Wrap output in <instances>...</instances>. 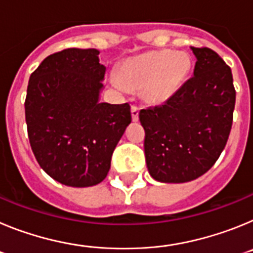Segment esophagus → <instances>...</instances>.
Here are the masks:
<instances>
[{"mask_svg":"<svg viewBox=\"0 0 253 253\" xmlns=\"http://www.w3.org/2000/svg\"><path fill=\"white\" fill-rule=\"evenodd\" d=\"M131 119H133V122L139 120V107L135 106V105L131 106Z\"/></svg>","mask_w":253,"mask_h":253,"instance_id":"1","label":"esophagus"}]
</instances>
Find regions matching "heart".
Wrapping results in <instances>:
<instances>
[{
	"mask_svg": "<svg viewBox=\"0 0 253 253\" xmlns=\"http://www.w3.org/2000/svg\"><path fill=\"white\" fill-rule=\"evenodd\" d=\"M190 68L185 53L171 50L149 51L128 58L113 84L120 88H140L147 101L165 102L175 95Z\"/></svg>",
	"mask_w": 253,
	"mask_h": 253,
	"instance_id": "1",
	"label": "heart"
}]
</instances>
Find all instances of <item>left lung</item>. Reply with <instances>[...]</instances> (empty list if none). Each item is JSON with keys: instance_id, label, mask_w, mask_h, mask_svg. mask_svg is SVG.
<instances>
[{"instance_id": "8db88e82", "label": "left lung", "mask_w": 253, "mask_h": 253, "mask_svg": "<svg viewBox=\"0 0 253 253\" xmlns=\"http://www.w3.org/2000/svg\"><path fill=\"white\" fill-rule=\"evenodd\" d=\"M194 76L163 105L139 111L149 175L189 182L213 167L227 144L236 90L231 68L209 48H194Z\"/></svg>"}]
</instances>
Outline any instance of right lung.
Here are the masks:
<instances>
[{"label": "right lung", "instance_id": "obj_1", "mask_svg": "<svg viewBox=\"0 0 253 253\" xmlns=\"http://www.w3.org/2000/svg\"><path fill=\"white\" fill-rule=\"evenodd\" d=\"M97 49L69 48L31 73L25 100L30 146L40 167L72 187L100 184L130 124L129 104L100 102L106 67Z\"/></svg>", "mask_w": 253, "mask_h": 253}]
</instances>
